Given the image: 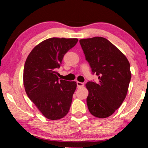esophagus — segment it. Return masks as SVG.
Segmentation results:
<instances>
[{
	"label": "esophagus",
	"mask_w": 148,
	"mask_h": 148,
	"mask_svg": "<svg viewBox=\"0 0 148 148\" xmlns=\"http://www.w3.org/2000/svg\"><path fill=\"white\" fill-rule=\"evenodd\" d=\"M76 84H77V88H79V87H84V83H82V82H77Z\"/></svg>",
	"instance_id": "obj_1"
}]
</instances>
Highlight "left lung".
Wrapping results in <instances>:
<instances>
[{
  "mask_svg": "<svg viewBox=\"0 0 148 148\" xmlns=\"http://www.w3.org/2000/svg\"><path fill=\"white\" fill-rule=\"evenodd\" d=\"M79 44L92 74L99 82L86 84L87 104L92 116L105 118L119 108L126 97L131 73L127 57L103 37L82 39Z\"/></svg>",
  "mask_w": 148,
  "mask_h": 148,
  "instance_id": "obj_1",
  "label": "left lung"
}]
</instances>
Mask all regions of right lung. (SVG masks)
<instances>
[{"label": "right lung", "mask_w": 148, "mask_h": 148, "mask_svg": "<svg viewBox=\"0 0 148 148\" xmlns=\"http://www.w3.org/2000/svg\"><path fill=\"white\" fill-rule=\"evenodd\" d=\"M77 41V38L47 39L34 47L25 63L23 84L26 93L49 119L62 118L71 108L76 82L59 81L57 69L61 66L64 55Z\"/></svg>", "instance_id": "add662e5"}]
</instances>
